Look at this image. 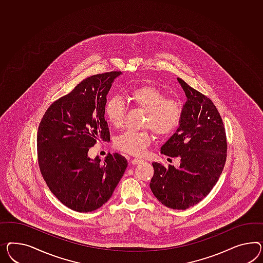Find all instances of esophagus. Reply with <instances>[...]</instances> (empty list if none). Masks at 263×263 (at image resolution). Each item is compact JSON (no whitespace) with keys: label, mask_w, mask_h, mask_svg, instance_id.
<instances>
[{"label":"esophagus","mask_w":263,"mask_h":263,"mask_svg":"<svg viewBox=\"0 0 263 263\" xmlns=\"http://www.w3.org/2000/svg\"><path fill=\"white\" fill-rule=\"evenodd\" d=\"M142 162H143V160L140 159V158H134V159H132V161H131L132 164H139V163H142Z\"/></svg>","instance_id":"esophagus-1"}]
</instances>
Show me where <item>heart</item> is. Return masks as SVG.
<instances>
[{
  "mask_svg": "<svg viewBox=\"0 0 263 263\" xmlns=\"http://www.w3.org/2000/svg\"><path fill=\"white\" fill-rule=\"evenodd\" d=\"M129 99L145 111L143 126H148L159 136L174 132L182 120L183 105L176 99H165L163 91L155 86L142 85L129 92ZM105 116L114 127H120L124 120L125 106L118 97L110 98L104 107ZM152 137L148 128L140 131L126 130L117 136L114 145L117 149L132 155H140L151 143Z\"/></svg>",
  "mask_w": 263,
  "mask_h": 263,
  "instance_id": "b5f03b06",
  "label": "heart"
}]
</instances>
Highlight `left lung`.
<instances>
[{"label": "left lung", "instance_id": "8db88e82", "mask_svg": "<svg viewBox=\"0 0 263 263\" xmlns=\"http://www.w3.org/2000/svg\"><path fill=\"white\" fill-rule=\"evenodd\" d=\"M178 82L186 97L177 131L161 148L166 156L180 159V165L152 163L150 189L163 205L185 210L196 205L213 190L227 159V138L220 114L205 95Z\"/></svg>", "mask_w": 263, "mask_h": 263}]
</instances>
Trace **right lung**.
I'll list each match as a JSON object with an SVG mask.
<instances>
[{"label": "right lung", "mask_w": 263, "mask_h": 263, "mask_svg": "<svg viewBox=\"0 0 263 263\" xmlns=\"http://www.w3.org/2000/svg\"><path fill=\"white\" fill-rule=\"evenodd\" d=\"M120 74L108 71L82 80L48 108L38 127L37 158L43 178L63 205L78 213L105 204L127 167V160L119 153H109L102 163L99 157H88L98 140L110 141L104 107Z\"/></svg>", "instance_id": "obj_1"}]
</instances>
